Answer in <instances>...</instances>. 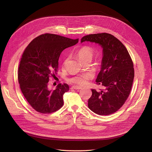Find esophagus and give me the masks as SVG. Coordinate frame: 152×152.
Wrapping results in <instances>:
<instances>
[{
  "label": "esophagus",
  "mask_w": 152,
  "mask_h": 152,
  "mask_svg": "<svg viewBox=\"0 0 152 152\" xmlns=\"http://www.w3.org/2000/svg\"><path fill=\"white\" fill-rule=\"evenodd\" d=\"M72 89H75V90H79V89H82L81 87H79V86H73L72 87Z\"/></svg>",
  "instance_id": "34e87169"
}]
</instances>
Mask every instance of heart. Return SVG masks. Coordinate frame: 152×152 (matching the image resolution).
I'll return each mask as SVG.
<instances>
[{
    "instance_id": "1",
    "label": "heart",
    "mask_w": 152,
    "mask_h": 152,
    "mask_svg": "<svg viewBox=\"0 0 152 152\" xmlns=\"http://www.w3.org/2000/svg\"><path fill=\"white\" fill-rule=\"evenodd\" d=\"M77 55L80 62L86 60H91L93 56V50L89 46H84L79 50ZM89 74L77 75L72 78L70 82L77 86H83L89 79Z\"/></svg>"
}]
</instances>
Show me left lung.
<instances>
[{
    "label": "left lung",
    "mask_w": 152,
    "mask_h": 152,
    "mask_svg": "<svg viewBox=\"0 0 152 152\" xmlns=\"http://www.w3.org/2000/svg\"><path fill=\"white\" fill-rule=\"evenodd\" d=\"M84 42L98 44L103 49L101 70L96 82L105 89H91L88 107L101 115L112 114L122 107L130 94L134 77L132 59L124 44L111 34L86 35L81 39L80 42Z\"/></svg>",
    "instance_id": "left-lung-1"
}]
</instances>
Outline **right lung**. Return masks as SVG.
<instances>
[{"label": "right lung", "mask_w": 152, "mask_h": 152, "mask_svg": "<svg viewBox=\"0 0 152 152\" xmlns=\"http://www.w3.org/2000/svg\"><path fill=\"white\" fill-rule=\"evenodd\" d=\"M78 42V39L45 34L34 39L24 50L18 68V82L23 94L37 112L50 113L61 108L63 94L69 86L60 84L56 89H50L49 77H54L57 72L63 50Z\"/></svg>", "instance_id": "add662e5"}]
</instances>
